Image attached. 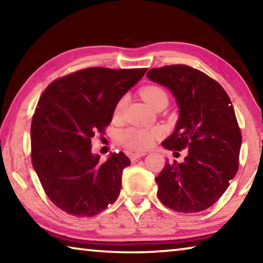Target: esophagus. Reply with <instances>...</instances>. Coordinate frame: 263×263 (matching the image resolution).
Instances as JSON below:
<instances>
[{
  "label": "esophagus",
  "mask_w": 263,
  "mask_h": 263,
  "mask_svg": "<svg viewBox=\"0 0 263 263\" xmlns=\"http://www.w3.org/2000/svg\"><path fill=\"white\" fill-rule=\"evenodd\" d=\"M145 155H146L145 152H130L128 153V157H130L132 161H136V160L145 157Z\"/></svg>",
  "instance_id": "obj_1"
}]
</instances>
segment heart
I'll return each instance as SVG.
<instances>
[{"instance_id":"heart-1","label":"heart","mask_w":263,"mask_h":263,"mask_svg":"<svg viewBox=\"0 0 263 263\" xmlns=\"http://www.w3.org/2000/svg\"><path fill=\"white\" fill-rule=\"evenodd\" d=\"M141 96L144 101L147 103L151 108L154 109L160 102L166 100L168 101V97L166 91L162 88L158 86H149L146 87L141 90ZM127 104V97L123 96L118 100L115 106V115L121 116L124 110L126 108ZM160 136V130L158 128H139V127H131L127 130L121 132L119 135V139L124 145L128 146V147L135 149H146L149 148L151 146L154 144V141Z\"/></svg>"}]
</instances>
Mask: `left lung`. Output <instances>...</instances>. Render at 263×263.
Returning <instances> with one entry per match:
<instances>
[{"label":"left lung","instance_id":"8db88e82","mask_svg":"<svg viewBox=\"0 0 263 263\" xmlns=\"http://www.w3.org/2000/svg\"><path fill=\"white\" fill-rule=\"evenodd\" d=\"M147 78L168 88L179 106L175 130L162 146L188 149L183 162H166L155 177L158 197L179 212L206 210L238 172L242 138L232 102L219 83L185 65L152 68Z\"/></svg>","mask_w":263,"mask_h":263}]
</instances>
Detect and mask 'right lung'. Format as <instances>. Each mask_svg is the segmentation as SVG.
<instances>
[{
	"label": "right lung",
	"mask_w": 263,
	"mask_h": 263,
	"mask_svg": "<svg viewBox=\"0 0 263 263\" xmlns=\"http://www.w3.org/2000/svg\"><path fill=\"white\" fill-rule=\"evenodd\" d=\"M146 70L87 68L55 80L43 92L31 123L32 166L60 210L92 217L117 199L130 159L119 152L101 162L91 138L104 133L116 103Z\"/></svg>",
	"instance_id": "add662e5"
}]
</instances>
